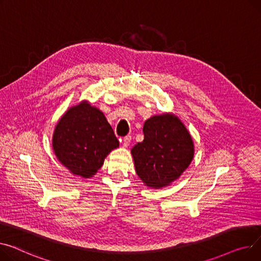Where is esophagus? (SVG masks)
Returning <instances> with one entry per match:
<instances>
[{"mask_svg": "<svg viewBox=\"0 0 261 261\" xmlns=\"http://www.w3.org/2000/svg\"><path fill=\"white\" fill-rule=\"evenodd\" d=\"M131 143V136L128 135V136H125L123 140H121V144H123L124 147H128Z\"/></svg>", "mask_w": 261, "mask_h": 261, "instance_id": "1", "label": "esophagus"}]
</instances>
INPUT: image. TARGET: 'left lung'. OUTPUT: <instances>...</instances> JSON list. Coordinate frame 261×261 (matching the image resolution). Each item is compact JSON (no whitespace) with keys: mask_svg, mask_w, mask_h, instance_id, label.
<instances>
[{"mask_svg":"<svg viewBox=\"0 0 261 261\" xmlns=\"http://www.w3.org/2000/svg\"><path fill=\"white\" fill-rule=\"evenodd\" d=\"M144 141L131 150L143 182L162 189L176 180L194 156V145L181 120L172 113L154 115L144 125Z\"/></svg>","mask_w":261,"mask_h":261,"instance_id":"left-lung-1","label":"left lung"}]
</instances>
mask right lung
I'll return each mask as SVG.
<instances>
[{"label":"right lung","mask_w":261,"mask_h":261,"mask_svg":"<svg viewBox=\"0 0 261 261\" xmlns=\"http://www.w3.org/2000/svg\"><path fill=\"white\" fill-rule=\"evenodd\" d=\"M118 146L105 115L87 101L71 107L61 117L52 140L62 165L84 178L92 177L106 156Z\"/></svg>","instance_id":"obj_1"}]
</instances>
